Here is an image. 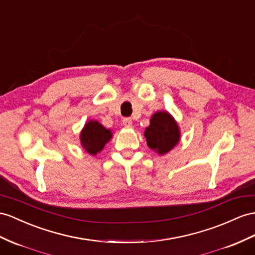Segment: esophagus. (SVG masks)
Here are the masks:
<instances>
[{
  "instance_id": "obj_1",
  "label": "esophagus",
  "mask_w": 255,
  "mask_h": 255,
  "mask_svg": "<svg viewBox=\"0 0 255 255\" xmlns=\"http://www.w3.org/2000/svg\"><path fill=\"white\" fill-rule=\"evenodd\" d=\"M123 125L125 126V127H127V128L131 127V125H132L131 119H124V120H123Z\"/></svg>"
}]
</instances>
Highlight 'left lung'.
Segmentation results:
<instances>
[{
  "label": "left lung",
  "instance_id": "1",
  "mask_svg": "<svg viewBox=\"0 0 255 255\" xmlns=\"http://www.w3.org/2000/svg\"><path fill=\"white\" fill-rule=\"evenodd\" d=\"M144 136L149 148L159 155H165L178 144L181 134L173 117L166 111H158L152 115Z\"/></svg>",
  "mask_w": 255,
  "mask_h": 255
}]
</instances>
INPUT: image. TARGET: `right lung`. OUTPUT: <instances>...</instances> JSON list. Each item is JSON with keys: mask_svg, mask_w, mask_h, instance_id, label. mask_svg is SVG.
I'll list each match as a JSON object with an SVG mask.
<instances>
[{"mask_svg": "<svg viewBox=\"0 0 255 255\" xmlns=\"http://www.w3.org/2000/svg\"><path fill=\"white\" fill-rule=\"evenodd\" d=\"M111 138L112 131L97 121H89L85 124L80 135L82 146L90 155L100 153Z\"/></svg>", "mask_w": 255, "mask_h": 255, "instance_id": "obj_1", "label": "right lung"}]
</instances>
